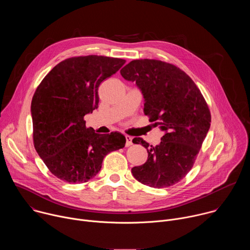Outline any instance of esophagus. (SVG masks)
Returning <instances> with one entry per match:
<instances>
[{"label":"esophagus","instance_id":"obj_1","mask_svg":"<svg viewBox=\"0 0 250 250\" xmlns=\"http://www.w3.org/2000/svg\"><path fill=\"white\" fill-rule=\"evenodd\" d=\"M132 145V137L125 135V146H130Z\"/></svg>","mask_w":250,"mask_h":250}]
</instances>
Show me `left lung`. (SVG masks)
Masks as SVG:
<instances>
[{"mask_svg": "<svg viewBox=\"0 0 250 250\" xmlns=\"http://www.w3.org/2000/svg\"><path fill=\"white\" fill-rule=\"evenodd\" d=\"M122 76L135 83L145 99V114L163 131L158 146L139 137L147 150L145 164L135 166V179L152 188L179 182L191 170L210 126L208 104L194 81L176 66L154 59L132 60L121 70Z\"/></svg>", "mask_w": 250, "mask_h": 250, "instance_id": "obj_1", "label": "left lung"}]
</instances>
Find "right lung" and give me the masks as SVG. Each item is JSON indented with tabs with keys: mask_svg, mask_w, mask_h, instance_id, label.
Returning <instances> with one entry per match:
<instances>
[{
	"mask_svg": "<svg viewBox=\"0 0 250 250\" xmlns=\"http://www.w3.org/2000/svg\"><path fill=\"white\" fill-rule=\"evenodd\" d=\"M125 63L97 55L68 58L35 91L30 106L34 147L59 179L87 182L99 173L106 154L125 146L122 133H96L84 121L98 108L99 85Z\"/></svg>",
	"mask_w": 250,
	"mask_h": 250,
	"instance_id": "add662e5",
	"label": "right lung"
}]
</instances>
